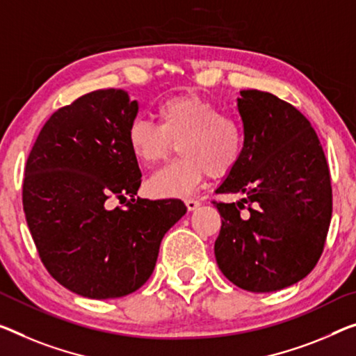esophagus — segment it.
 <instances>
[{
    "instance_id": "esophagus-1",
    "label": "esophagus",
    "mask_w": 356,
    "mask_h": 356,
    "mask_svg": "<svg viewBox=\"0 0 356 356\" xmlns=\"http://www.w3.org/2000/svg\"><path fill=\"white\" fill-rule=\"evenodd\" d=\"M184 204H186V207H188L189 211H194V210L197 209V207L200 205V202L195 200V199H186Z\"/></svg>"
}]
</instances>
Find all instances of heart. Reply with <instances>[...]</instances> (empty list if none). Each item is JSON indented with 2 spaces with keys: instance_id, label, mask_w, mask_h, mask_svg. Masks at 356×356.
Segmentation results:
<instances>
[{
  "instance_id": "1",
  "label": "heart",
  "mask_w": 356,
  "mask_h": 356,
  "mask_svg": "<svg viewBox=\"0 0 356 356\" xmlns=\"http://www.w3.org/2000/svg\"><path fill=\"white\" fill-rule=\"evenodd\" d=\"M157 125L135 119L129 125L127 147L134 159L152 167L167 159L178 143L179 156L147 181L156 197H181L194 193L205 175L227 177L245 154L247 135L242 121L221 113L215 103L197 95H175L156 108Z\"/></svg>"
}]
</instances>
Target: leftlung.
I'll return each instance as SVG.
<instances>
[{
    "instance_id": "8db88e82",
    "label": "left lung",
    "mask_w": 356,
    "mask_h": 356,
    "mask_svg": "<svg viewBox=\"0 0 356 356\" xmlns=\"http://www.w3.org/2000/svg\"><path fill=\"white\" fill-rule=\"evenodd\" d=\"M240 95L245 154L216 194L242 199L213 200L222 218L215 256L235 286L270 293L307 277L323 253L332 215L330 167L302 113L269 92Z\"/></svg>"
}]
</instances>
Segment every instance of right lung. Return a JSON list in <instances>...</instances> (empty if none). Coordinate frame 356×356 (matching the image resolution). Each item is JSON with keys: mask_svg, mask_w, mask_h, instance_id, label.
I'll return each mask as SVG.
<instances>
[{"mask_svg": "<svg viewBox=\"0 0 356 356\" xmlns=\"http://www.w3.org/2000/svg\"><path fill=\"white\" fill-rule=\"evenodd\" d=\"M136 113L127 92H90L47 119L26 159L22 202L33 242L47 272L79 296L143 286L163 235L188 210L179 199H135L141 172L125 135ZM113 196L126 209H108Z\"/></svg>", "mask_w": 356, "mask_h": 356, "instance_id": "obj_1", "label": "right lung"}]
</instances>
